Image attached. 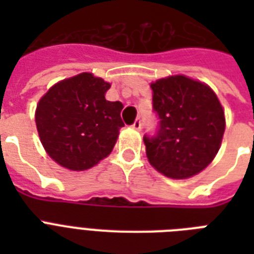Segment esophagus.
<instances>
[{
  "mask_svg": "<svg viewBox=\"0 0 254 254\" xmlns=\"http://www.w3.org/2000/svg\"><path fill=\"white\" fill-rule=\"evenodd\" d=\"M131 127H133L134 130H141V120H139V119L135 120L134 124L131 125Z\"/></svg>",
  "mask_w": 254,
  "mask_h": 254,
  "instance_id": "1",
  "label": "esophagus"
}]
</instances>
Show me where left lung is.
Masks as SVG:
<instances>
[{
  "mask_svg": "<svg viewBox=\"0 0 254 254\" xmlns=\"http://www.w3.org/2000/svg\"><path fill=\"white\" fill-rule=\"evenodd\" d=\"M157 137H143L149 163L171 179L201 173L216 157L225 130L224 109L209 85L185 75L153 81Z\"/></svg>",
  "mask_w": 254,
  "mask_h": 254,
  "instance_id": "8db88e82",
  "label": "left lung"
}]
</instances>
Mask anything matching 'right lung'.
<instances>
[{
	"label": "right lung",
	"mask_w": 254,
	"mask_h": 254,
	"mask_svg": "<svg viewBox=\"0 0 254 254\" xmlns=\"http://www.w3.org/2000/svg\"><path fill=\"white\" fill-rule=\"evenodd\" d=\"M111 83L91 72L58 81L38 101L42 145L59 166L84 171L107 158L119 138L123 103L108 101Z\"/></svg>",
	"instance_id": "1"
}]
</instances>
